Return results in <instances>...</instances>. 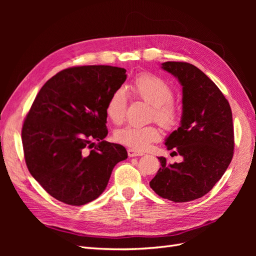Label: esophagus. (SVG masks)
<instances>
[{
	"mask_svg": "<svg viewBox=\"0 0 256 256\" xmlns=\"http://www.w3.org/2000/svg\"><path fill=\"white\" fill-rule=\"evenodd\" d=\"M127 152H128L129 157H138V156H143V154H144L142 152H138V150H134V148H129Z\"/></svg>",
	"mask_w": 256,
	"mask_h": 256,
	"instance_id": "esophagus-1",
	"label": "esophagus"
}]
</instances>
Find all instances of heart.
<instances>
[{
	"label": "heart",
	"mask_w": 256,
	"mask_h": 256,
	"mask_svg": "<svg viewBox=\"0 0 256 256\" xmlns=\"http://www.w3.org/2000/svg\"><path fill=\"white\" fill-rule=\"evenodd\" d=\"M134 94L154 106L152 118L160 125L171 130L180 120V106L172 100L173 90L160 76L152 74H141L131 85ZM127 94L124 88L115 90L108 99L106 114L112 122L122 124L126 114ZM115 140L136 150L147 148L152 143L157 142L161 132L152 125L131 126L128 125L115 131Z\"/></svg>",
	"instance_id": "1"
}]
</instances>
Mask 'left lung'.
Masks as SVG:
<instances>
[{
    "label": "left lung",
    "mask_w": 256,
    "mask_h": 256,
    "mask_svg": "<svg viewBox=\"0 0 256 256\" xmlns=\"http://www.w3.org/2000/svg\"><path fill=\"white\" fill-rule=\"evenodd\" d=\"M161 68L182 86L180 125L164 143L182 161L170 164L164 157H158L161 168L150 186L161 198L189 202L210 191L230 166L234 150L233 116L226 98L198 67L166 62Z\"/></svg>",
    "instance_id": "8db88e82"
}]
</instances>
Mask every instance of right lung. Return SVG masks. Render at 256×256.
Returning <instances> with one entry per match:
<instances>
[{"label": "right lung", "instance_id": "right-lung-1", "mask_svg": "<svg viewBox=\"0 0 256 256\" xmlns=\"http://www.w3.org/2000/svg\"><path fill=\"white\" fill-rule=\"evenodd\" d=\"M125 68L92 65L64 69L44 83L22 127L28 171L51 196L72 206L96 200L124 146L104 141L106 106L126 81ZM98 140L90 152L86 150Z\"/></svg>", "mask_w": 256, "mask_h": 256}]
</instances>
